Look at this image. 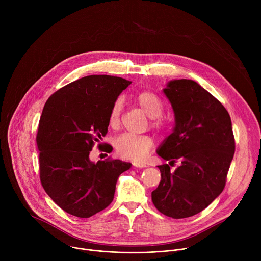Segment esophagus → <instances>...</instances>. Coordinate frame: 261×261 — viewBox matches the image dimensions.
Listing matches in <instances>:
<instances>
[{"instance_id":"obj_1","label":"esophagus","mask_w":261,"mask_h":261,"mask_svg":"<svg viewBox=\"0 0 261 261\" xmlns=\"http://www.w3.org/2000/svg\"><path fill=\"white\" fill-rule=\"evenodd\" d=\"M133 164V166L134 167H137V168H143V167H145L146 165H145V163H143V162H133L132 163Z\"/></svg>"}]
</instances>
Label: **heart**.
<instances>
[{"instance_id": "1", "label": "heart", "mask_w": 261, "mask_h": 261, "mask_svg": "<svg viewBox=\"0 0 261 261\" xmlns=\"http://www.w3.org/2000/svg\"><path fill=\"white\" fill-rule=\"evenodd\" d=\"M137 104L142 108L144 113L153 119V126L161 128L163 123L158 118L161 117L164 105L162 100L154 93L143 91L136 96ZM123 108V99L118 98L110 108L108 123L111 127H117L120 123ZM117 154L124 159L141 160L153 146V139L148 135H134V134H121L114 141Z\"/></svg>"}]
</instances>
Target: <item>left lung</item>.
<instances>
[{
	"instance_id": "left-lung-1",
	"label": "left lung",
	"mask_w": 261,
	"mask_h": 261,
	"mask_svg": "<svg viewBox=\"0 0 261 261\" xmlns=\"http://www.w3.org/2000/svg\"><path fill=\"white\" fill-rule=\"evenodd\" d=\"M163 93L169 100L175 125L157 150L173 172L159 165L161 180L152 192L156 208L167 217L194 216L210 205L225 187L236 142L228 111L212 94L191 80H174Z\"/></svg>"
}]
</instances>
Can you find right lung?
Masks as SVG:
<instances>
[{
  "label": "right lung",
  "mask_w": 261,
  "mask_h": 261,
  "mask_svg": "<svg viewBox=\"0 0 261 261\" xmlns=\"http://www.w3.org/2000/svg\"><path fill=\"white\" fill-rule=\"evenodd\" d=\"M130 84L117 76L89 75L61 88L44 105L36 137L40 180L70 215L90 218L106 208L120 174L131 167L122 160L94 163L89 158L95 142L107 133L111 106ZM103 151L113 147L105 144Z\"/></svg>",
  "instance_id": "add662e5"
}]
</instances>
